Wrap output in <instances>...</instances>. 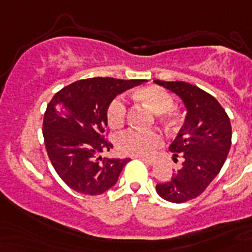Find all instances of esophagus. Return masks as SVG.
<instances>
[{"label": "esophagus", "mask_w": 252, "mask_h": 252, "mask_svg": "<svg viewBox=\"0 0 252 252\" xmlns=\"http://www.w3.org/2000/svg\"><path fill=\"white\" fill-rule=\"evenodd\" d=\"M136 158H140L142 162H145L146 165H149V166L156 165V161H154V159H149V158H146V157H140V156H136Z\"/></svg>", "instance_id": "obj_1"}]
</instances>
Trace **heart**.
<instances>
[{"label":"heart","instance_id":"b5f03b06","mask_svg":"<svg viewBox=\"0 0 252 252\" xmlns=\"http://www.w3.org/2000/svg\"><path fill=\"white\" fill-rule=\"evenodd\" d=\"M136 96L146 103L156 114H166L172 108L174 100L167 90L159 86H146L136 91ZM126 118V102L123 96L116 98L107 108V122L114 129L124 126ZM163 144L162 134L154 129H128L119 134L116 145L123 154L149 157Z\"/></svg>","mask_w":252,"mask_h":252}]
</instances>
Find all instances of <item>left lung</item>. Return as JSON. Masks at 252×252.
I'll return each instance as SVG.
<instances>
[{"mask_svg":"<svg viewBox=\"0 0 252 252\" xmlns=\"http://www.w3.org/2000/svg\"><path fill=\"white\" fill-rule=\"evenodd\" d=\"M178 95L186 118L175 140L168 146L172 159L183 162L168 182L158 183L156 189L162 199L186 203L201 195L226 161L231 145L230 119L215 96L183 81H154Z\"/></svg>","mask_w":252,"mask_h":252,"instance_id":"left-lung-1","label":"left lung"}]
</instances>
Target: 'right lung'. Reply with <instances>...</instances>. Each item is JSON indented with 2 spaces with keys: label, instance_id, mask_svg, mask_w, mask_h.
Here are the masks:
<instances>
[{
  "label": "right lung",
  "instance_id": "obj_1",
  "mask_svg": "<svg viewBox=\"0 0 252 252\" xmlns=\"http://www.w3.org/2000/svg\"><path fill=\"white\" fill-rule=\"evenodd\" d=\"M141 80L95 77L73 82L47 106L43 136L48 157L65 184L84 195H100L114 187L129 158H102L112 148L104 140L107 108L116 95Z\"/></svg>",
  "mask_w": 252,
  "mask_h": 252
}]
</instances>
